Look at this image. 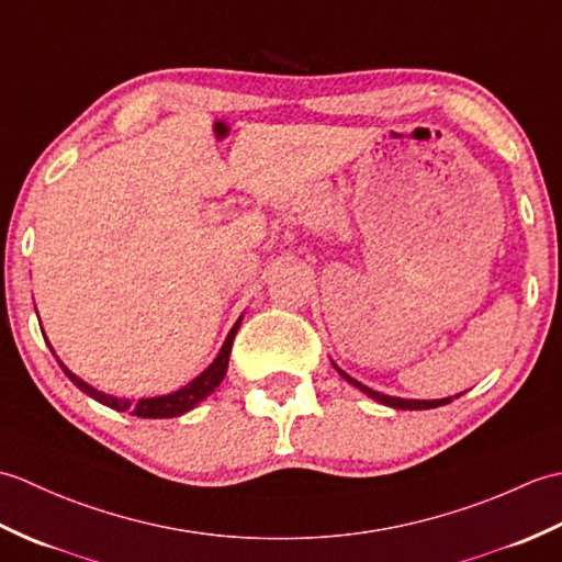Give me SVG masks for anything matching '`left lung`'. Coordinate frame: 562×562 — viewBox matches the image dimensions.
I'll list each match as a JSON object with an SVG mask.
<instances>
[{"label": "left lung", "instance_id": "1", "mask_svg": "<svg viewBox=\"0 0 562 562\" xmlns=\"http://www.w3.org/2000/svg\"><path fill=\"white\" fill-rule=\"evenodd\" d=\"M330 364L336 367V372L348 381V384H352L355 389H360L362 393H367L369 398H374V401H379V403H384V405H389V408H396V411H429V408H439V405H447V403H451V398H459V396H449V398H437V401H413V398H396V396H386V393H379V391H374V389H369V386H364V384H360V381L357 379H352L350 374H345L342 369L330 360Z\"/></svg>", "mask_w": 562, "mask_h": 562}]
</instances>
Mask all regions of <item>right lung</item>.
I'll use <instances>...</instances> for the list:
<instances>
[{"instance_id":"1","label":"right lung","mask_w":562,"mask_h":562,"mask_svg":"<svg viewBox=\"0 0 562 562\" xmlns=\"http://www.w3.org/2000/svg\"><path fill=\"white\" fill-rule=\"evenodd\" d=\"M241 318H244V314L238 316V321L232 326L229 336H226V340H224V345L220 348L217 357H214L212 364L205 369V372H200L193 381H188L186 386H181L178 391L166 393V396L117 398V396H111V393H103L99 389H93L91 384H87V381L79 379L75 372H69V369L63 362H59V360L57 362H59V367H63V372L69 376L71 384H75L79 391L87 393V396H91L93 401L109 405V408H113L117 413H130V415H137V417H178V415H183L188 411H193L198 403L205 401L210 393L224 381L226 367H229V355H232L234 336H236V330L241 328Z\"/></svg>"}]
</instances>
